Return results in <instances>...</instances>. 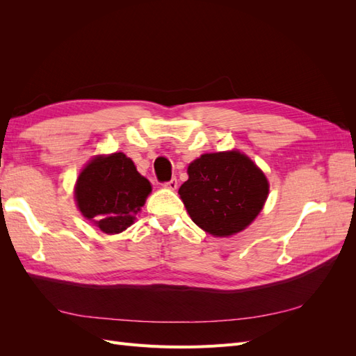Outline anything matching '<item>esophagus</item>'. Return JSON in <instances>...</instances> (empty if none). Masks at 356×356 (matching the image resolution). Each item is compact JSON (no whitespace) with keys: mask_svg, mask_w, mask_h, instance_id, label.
I'll use <instances>...</instances> for the list:
<instances>
[{"mask_svg":"<svg viewBox=\"0 0 356 356\" xmlns=\"http://www.w3.org/2000/svg\"><path fill=\"white\" fill-rule=\"evenodd\" d=\"M163 187H166V188H169V190H177V187H178V181H177V178H172L170 181L165 182Z\"/></svg>","mask_w":356,"mask_h":356,"instance_id":"esophagus-1","label":"esophagus"}]
</instances>
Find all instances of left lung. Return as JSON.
<instances>
[{"label": "left lung", "mask_w": 356, "mask_h": 356, "mask_svg": "<svg viewBox=\"0 0 356 356\" xmlns=\"http://www.w3.org/2000/svg\"><path fill=\"white\" fill-rule=\"evenodd\" d=\"M179 187L191 220L213 236H230L250 225L268 195V182L239 152L203 154L188 166Z\"/></svg>", "instance_id": "1"}]
</instances>
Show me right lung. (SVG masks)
<instances>
[{"instance_id":"add662e5","label":"right lung","mask_w":356,"mask_h":356,"mask_svg":"<svg viewBox=\"0 0 356 356\" xmlns=\"http://www.w3.org/2000/svg\"><path fill=\"white\" fill-rule=\"evenodd\" d=\"M152 191L134 161L123 153L95 157L83 169L75 186V199L86 218L108 234L126 230Z\"/></svg>"}]
</instances>
